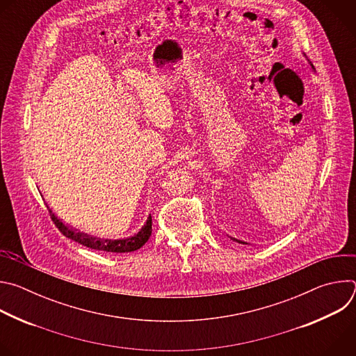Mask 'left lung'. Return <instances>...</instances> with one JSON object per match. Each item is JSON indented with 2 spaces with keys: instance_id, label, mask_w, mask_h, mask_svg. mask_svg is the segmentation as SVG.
Here are the masks:
<instances>
[{
  "instance_id": "1",
  "label": "left lung",
  "mask_w": 356,
  "mask_h": 356,
  "mask_svg": "<svg viewBox=\"0 0 356 356\" xmlns=\"http://www.w3.org/2000/svg\"><path fill=\"white\" fill-rule=\"evenodd\" d=\"M304 58H306V55H304ZM309 62V60H307ZM309 65H310V67L314 70V67H313V65L309 62ZM232 241H235V242H238V243H242V245H248V242H245V241H241V239H236V238H232V236H229Z\"/></svg>"
}]
</instances>
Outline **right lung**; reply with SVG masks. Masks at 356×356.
<instances>
[{
    "label": "right lung",
    "mask_w": 356,
    "mask_h": 356,
    "mask_svg": "<svg viewBox=\"0 0 356 356\" xmlns=\"http://www.w3.org/2000/svg\"><path fill=\"white\" fill-rule=\"evenodd\" d=\"M49 209V213L50 216H52V220L55 222V225L59 228V231L67 236L69 239L80 243V245H84L87 248H91V249H95V250H104V252H114V253H124V252H134V250H138L139 248H142L150 234H152V217L149 214L146 222L143 224V227L132 236H128V238H121V239H104V238H97V236H92V235H88L86 232H81L80 229H76L73 228L72 225L69 224H65L62 218H59L56 216V213H54V210Z\"/></svg>",
    "instance_id": "right-lung-1"
}]
</instances>
